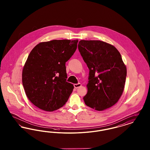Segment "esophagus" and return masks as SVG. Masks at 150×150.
<instances>
[{"label": "esophagus", "mask_w": 150, "mask_h": 150, "mask_svg": "<svg viewBox=\"0 0 150 150\" xmlns=\"http://www.w3.org/2000/svg\"><path fill=\"white\" fill-rule=\"evenodd\" d=\"M74 88H75L77 89V88H79V87H80V86H81V84L80 83H78V84H74Z\"/></svg>", "instance_id": "obj_1"}]
</instances>
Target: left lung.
Instances as JSON below:
<instances>
[{"label": "left lung", "instance_id": "left-lung-1", "mask_svg": "<svg viewBox=\"0 0 150 150\" xmlns=\"http://www.w3.org/2000/svg\"><path fill=\"white\" fill-rule=\"evenodd\" d=\"M78 50L89 70L86 105L97 111L112 106L123 92L127 68L113 45L100 40H80Z\"/></svg>", "mask_w": 150, "mask_h": 150}]
</instances>
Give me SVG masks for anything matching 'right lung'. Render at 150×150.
<instances>
[{
    "instance_id": "right-lung-1",
    "label": "right lung",
    "mask_w": 150,
    "mask_h": 150,
    "mask_svg": "<svg viewBox=\"0 0 150 150\" xmlns=\"http://www.w3.org/2000/svg\"><path fill=\"white\" fill-rule=\"evenodd\" d=\"M78 40H53L37 44L22 70V84L31 102L46 111L64 106L74 89L66 81V62L77 48Z\"/></svg>"
}]
</instances>
